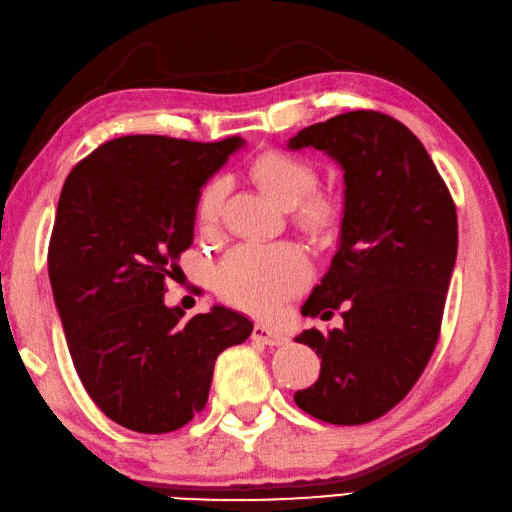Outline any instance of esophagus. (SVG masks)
<instances>
[{
    "label": "esophagus",
    "mask_w": 512,
    "mask_h": 512,
    "mask_svg": "<svg viewBox=\"0 0 512 512\" xmlns=\"http://www.w3.org/2000/svg\"><path fill=\"white\" fill-rule=\"evenodd\" d=\"M252 340L269 344V347H278V344H285V342H287V338L283 336V333H278V331L269 329V327H265V325H256V327L252 329Z\"/></svg>",
    "instance_id": "obj_1"
}]
</instances>
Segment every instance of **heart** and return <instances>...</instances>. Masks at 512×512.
I'll use <instances>...</instances> for the list:
<instances>
[{
  "label": "heart",
  "mask_w": 512,
  "mask_h": 512,
  "mask_svg": "<svg viewBox=\"0 0 512 512\" xmlns=\"http://www.w3.org/2000/svg\"><path fill=\"white\" fill-rule=\"evenodd\" d=\"M252 174L280 207L300 205V218L307 225L325 229L336 221L338 205L333 198L311 194L318 185V172L311 163L269 150L256 156ZM225 194L227 181L223 176H214L198 192L194 216L201 232L210 234L216 229ZM309 276V256L296 243H241L229 249L218 263L214 283L227 302L267 316L298 294Z\"/></svg>",
  "instance_id": "b5f03b06"
}]
</instances>
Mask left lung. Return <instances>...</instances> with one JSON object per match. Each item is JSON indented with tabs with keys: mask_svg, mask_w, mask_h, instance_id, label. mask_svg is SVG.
I'll use <instances>...</instances> for the list:
<instances>
[{
	"mask_svg": "<svg viewBox=\"0 0 512 512\" xmlns=\"http://www.w3.org/2000/svg\"><path fill=\"white\" fill-rule=\"evenodd\" d=\"M316 148L344 172L340 245L302 305L327 320L342 307V329L302 331L316 349L318 382L294 395L322 422L378 420L413 389L440 338L457 256V212L420 139L375 110L344 112L289 139Z\"/></svg>",
	"mask_w": 512,
	"mask_h": 512,
	"instance_id": "obj_1",
	"label": "left lung"
}]
</instances>
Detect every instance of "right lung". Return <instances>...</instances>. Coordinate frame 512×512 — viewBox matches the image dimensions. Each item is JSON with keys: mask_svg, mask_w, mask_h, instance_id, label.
Wrapping results in <instances>:
<instances>
[{"mask_svg": "<svg viewBox=\"0 0 512 512\" xmlns=\"http://www.w3.org/2000/svg\"><path fill=\"white\" fill-rule=\"evenodd\" d=\"M241 145L130 134L79 161L61 190L52 296L81 384L130 431L185 426L205 409L218 353L252 336L249 318L227 307L185 320L163 302L194 241L198 192Z\"/></svg>", "mask_w": 512, "mask_h": 512, "instance_id": "obj_1", "label": "right lung"}]
</instances>
